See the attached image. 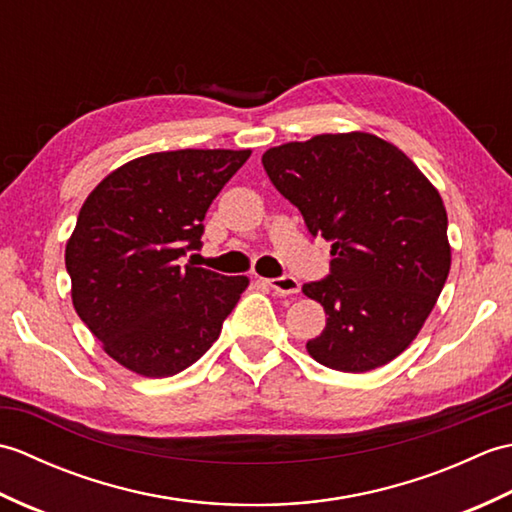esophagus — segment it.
I'll return each mask as SVG.
<instances>
[{"mask_svg": "<svg viewBox=\"0 0 512 512\" xmlns=\"http://www.w3.org/2000/svg\"><path fill=\"white\" fill-rule=\"evenodd\" d=\"M266 286L270 290H275L277 295H297L299 288H301L299 281L295 277H290V275L277 277V279H266Z\"/></svg>", "mask_w": 512, "mask_h": 512, "instance_id": "esophagus-1", "label": "esophagus"}]
</instances>
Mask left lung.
<instances>
[{
    "instance_id": "1",
    "label": "left lung",
    "mask_w": 512,
    "mask_h": 512,
    "mask_svg": "<svg viewBox=\"0 0 512 512\" xmlns=\"http://www.w3.org/2000/svg\"><path fill=\"white\" fill-rule=\"evenodd\" d=\"M310 235L332 242L330 275L303 284L328 319L314 361L361 374L405 352L451 268L447 209L402 151L365 132L319 134L262 156Z\"/></svg>"
}]
</instances>
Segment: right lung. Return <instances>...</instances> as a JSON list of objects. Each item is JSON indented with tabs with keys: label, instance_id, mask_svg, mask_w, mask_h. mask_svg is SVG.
<instances>
[{
	"label": "right lung",
	"instance_id": "add662e5",
	"mask_svg": "<svg viewBox=\"0 0 512 512\" xmlns=\"http://www.w3.org/2000/svg\"><path fill=\"white\" fill-rule=\"evenodd\" d=\"M250 149L158 151L103 178L65 244L72 303L116 363L147 378L193 365L248 288L182 264L204 215Z\"/></svg>",
	"mask_w": 512,
	"mask_h": 512
}]
</instances>
